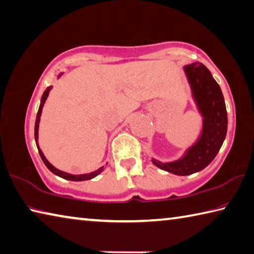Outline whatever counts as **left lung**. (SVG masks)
Listing matches in <instances>:
<instances>
[{"label":"left lung","mask_w":254,"mask_h":254,"mask_svg":"<svg viewBox=\"0 0 254 254\" xmlns=\"http://www.w3.org/2000/svg\"><path fill=\"white\" fill-rule=\"evenodd\" d=\"M184 70L204 118L202 135L181 160L171 163L153 160L158 168L177 175H189L206 168L220 151L228 130V114L222 91L210 71L199 62L187 65Z\"/></svg>","instance_id":"obj_1"}]
</instances>
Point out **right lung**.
<instances>
[{
	"label": "right lung",
	"instance_id": "add662e5",
	"mask_svg": "<svg viewBox=\"0 0 254 254\" xmlns=\"http://www.w3.org/2000/svg\"><path fill=\"white\" fill-rule=\"evenodd\" d=\"M51 89H52V86H49L47 90L44 91V93L42 95V99H41V104H40V108H39V111H38V115H36V120H35V127H34V137H35V142H36V146H38V150H39V153L41 155V159H42V161L44 162V164L47 165V168L50 170L51 172H53L54 174L59 175V177H61L63 179H66V180H71V181H85V180H90V179H93L94 177H96V175L100 174L101 172H102V169L103 168H100L99 170H96V171L94 172H91L89 174H81V175H73V174H70V173H66V172H63V171H60V170H58L57 168H54L52 164H51L49 161L47 160V158H45L43 152L41 151V149L39 147V144H38V132H39V122H40V117H41V112H42V108L44 105V102L45 100H47L48 95H49V92L51 91Z\"/></svg>",
	"mask_w": 254,
	"mask_h": 254
}]
</instances>
